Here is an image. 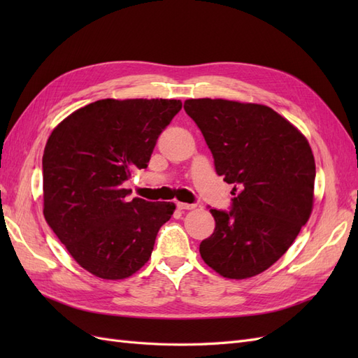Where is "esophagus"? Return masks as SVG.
Here are the masks:
<instances>
[{
  "instance_id": "34e87169",
  "label": "esophagus",
  "mask_w": 358,
  "mask_h": 358,
  "mask_svg": "<svg viewBox=\"0 0 358 358\" xmlns=\"http://www.w3.org/2000/svg\"><path fill=\"white\" fill-rule=\"evenodd\" d=\"M176 206H178V209H179V210H191V209L196 208V204H189V203H180V201H178V203H176Z\"/></svg>"
}]
</instances>
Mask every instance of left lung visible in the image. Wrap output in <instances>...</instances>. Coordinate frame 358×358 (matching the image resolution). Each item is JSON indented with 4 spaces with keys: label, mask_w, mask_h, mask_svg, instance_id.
Returning <instances> with one entry per match:
<instances>
[{
    "label": "left lung",
    "mask_w": 358,
    "mask_h": 358,
    "mask_svg": "<svg viewBox=\"0 0 358 358\" xmlns=\"http://www.w3.org/2000/svg\"><path fill=\"white\" fill-rule=\"evenodd\" d=\"M183 109L203 133L216 173L233 183L230 210L210 209L215 230L200 255L224 278L262 273L310 216L315 159L308 140L262 104L199 99Z\"/></svg>",
    "instance_id": "obj_1"
}]
</instances>
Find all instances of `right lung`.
<instances>
[{
  "label": "right lung",
  "mask_w": 358,
  "mask_h": 358,
  "mask_svg": "<svg viewBox=\"0 0 358 358\" xmlns=\"http://www.w3.org/2000/svg\"><path fill=\"white\" fill-rule=\"evenodd\" d=\"M180 100H99L53 129L43 154L45 218L85 270L124 279L142 268L175 203L127 200Z\"/></svg>",
  "instance_id": "obj_1"
}]
</instances>
